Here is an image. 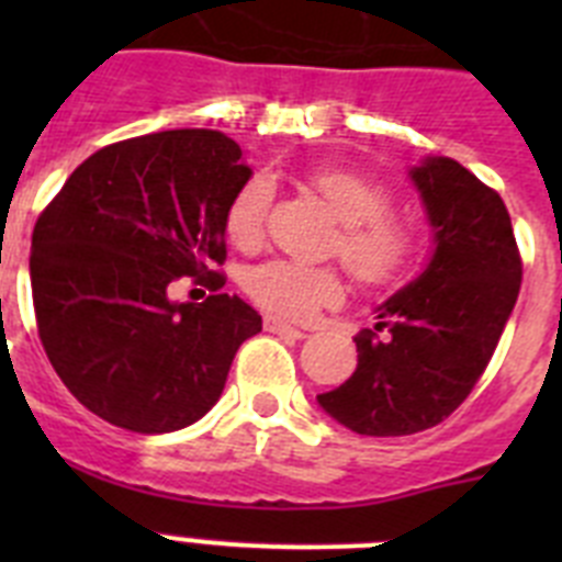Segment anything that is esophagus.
Wrapping results in <instances>:
<instances>
[{
    "mask_svg": "<svg viewBox=\"0 0 562 562\" xmlns=\"http://www.w3.org/2000/svg\"><path fill=\"white\" fill-rule=\"evenodd\" d=\"M265 329L272 331V335H281L286 340H304L306 331L295 329V326L284 324V321H278V317H265Z\"/></svg>",
    "mask_w": 562,
    "mask_h": 562,
    "instance_id": "obj_1",
    "label": "esophagus"
}]
</instances>
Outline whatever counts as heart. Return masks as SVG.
<instances>
[{"instance_id":"heart-1","label":"heart","mask_w":562,"mask_h":562,"mask_svg":"<svg viewBox=\"0 0 562 562\" xmlns=\"http://www.w3.org/2000/svg\"><path fill=\"white\" fill-rule=\"evenodd\" d=\"M310 182L340 222L337 256L357 281L369 286L391 284L408 267L414 252L411 231L389 211V193L374 180L349 168H321ZM272 182L252 177L233 193L225 211V231L233 245L252 250L265 236ZM247 292L267 312L286 321H304L321 306L340 301V276L329 267H306L295 261H265L247 272Z\"/></svg>"}]
</instances>
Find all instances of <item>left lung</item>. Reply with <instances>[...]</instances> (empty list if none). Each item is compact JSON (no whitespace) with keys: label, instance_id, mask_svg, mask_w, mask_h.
Here are the masks:
<instances>
[{"label":"left lung","instance_id":"left-lung-1","mask_svg":"<svg viewBox=\"0 0 562 562\" xmlns=\"http://www.w3.org/2000/svg\"><path fill=\"white\" fill-rule=\"evenodd\" d=\"M434 247L419 276L374 306L355 337L357 369L317 394L326 416L360 436H411L448 419L493 357L520 290V256L504 200L439 154L408 168Z\"/></svg>","mask_w":562,"mask_h":562}]
</instances>
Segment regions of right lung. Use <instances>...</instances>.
<instances>
[{"instance_id": "obj_1", "label": "right lung", "mask_w": 562, "mask_h": 562, "mask_svg": "<svg viewBox=\"0 0 562 562\" xmlns=\"http://www.w3.org/2000/svg\"><path fill=\"white\" fill-rule=\"evenodd\" d=\"M252 177L222 132L173 128L83 160L38 216L30 284L38 337L69 394L132 434H171L216 405L261 315L236 295L171 301L196 276L222 286L225 211Z\"/></svg>"}]
</instances>
